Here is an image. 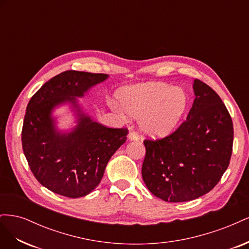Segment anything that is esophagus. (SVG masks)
<instances>
[{
  "label": "esophagus",
  "mask_w": 249,
  "mask_h": 249,
  "mask_svg": "<svg viewBox=\"0 0 249 249\" xmlns=\"http://www.w3.org/2000/svg\"><path fill=\"white\" fill-rule=\"evenodd\" d=\"M127 137H129L130 140H138V139H139L138 134H137L136 132H134V131L130 132L129 135H127Z\"/></svg>",
  "instance_id": "obj_1"
}]
</instances>
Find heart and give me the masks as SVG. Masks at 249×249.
Here are the masks:
<instances>
[{"label": "heart", "mask_w": 249, "mask_h": 249, "mask_svg": "<svg viewBox=\"0 0 249 249\" xmlns=\"http://www.w3.org/2000/svg\"><path fill=\"white\" fill-rule=\"evenodd\" d=\"M127 114L140 117L143 132L162 137L175 130L188 106V95L182 88L165 83H147L125 88L117 95Z\"/></svg>", "instance_id": "1"}]
</instances>
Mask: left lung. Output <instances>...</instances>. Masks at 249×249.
Returning a JSON list of instances; mask_svg holds the SVG:
<instances>
[{"label":"left lung","instance_id":"obj_1","mask_svg":"<svg viewBox=\"0 0 249 249\" xmlns=\"http://www.w3.org/2000/svg\"><path fill=\"white\" fill-rule=\"evenodd\" d=\"M195 100L187 119L160 139H145L142 178L155 196L169 202L193 200L208 193L227 170L233 127L222 100L195 79Z\"/></svg>","mask_w":249,"mask_h":249}]
</instances>
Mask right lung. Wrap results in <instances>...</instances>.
<instances>
[{
    "label": "right lung",
    "instance_id": "right-lung-1",
    "mask_svg": "<svg viewBox=\"0 0 249 249\" xmlns=\"http://www.w3.org/2000/svg\"><path fill=\"white\" fill-rule=\"evenodd\" d=\"M106 73L66 71L41 86L30 100L21 130L22 150L38 182L70 198L85 196L100 184L110 158L126 140V127L113 129L81 114L70 134L56 132L51 117L58 104L82 96Z\"/></svg>",
    "mask_w": 249,
    "mask_h": 249
}]
</instances>
